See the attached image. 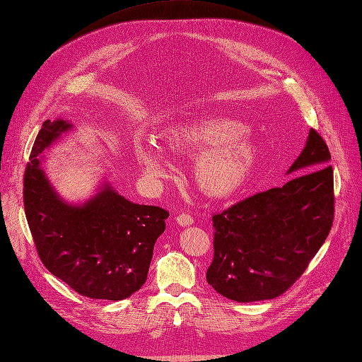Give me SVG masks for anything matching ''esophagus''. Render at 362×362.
Here are the masks:
<instances>
[{
  "mask_svg": "<svg viewBox=\"0 0 362 362\" xmlns=\"http://www.w3.org/2000/svg\"><path fill=\"white\" fill-rule=\"evenodd\" d=\"M176 222H177L180 226H191V225L194 223V218H192L189 214L182 213V214H179V216L176 217Z\"/></svg>",
  "mask_w": 362,
  "mask_h": 362,
  "instance_id": "1",
  "label": "esophagus"
}]
</instances>
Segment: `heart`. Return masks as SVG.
<instances>
[{
    "label": "heart",
    "instance_id": "heart-1",
    "mask_svg": "<svg viewBox=\"0 0 362 362\" xmlns=\"http://www.w3.org/2000/svg\"><path fill=\"white\" fill-rule=\"evenodd\" d=\"M245 127L235 119L206 115L171 124L160 130L161 146L179 155H196L194 179L213 198H228L248 183L259 164L256 144L244 137ZM134 155L151 185L160 183L168 170L163 149L152 142H136Z\"/></svg>",
    "mask_w": 362,
    "mask_h": 362
}]
</instances>
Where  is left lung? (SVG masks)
<instances>
[{"mask_svg":"<svg viewBox=\"0 0 362 362\" xmlns=\"http://www.w3.org/2000/svg\"><path fill=\"white\" fill-rule=\"evenodd\" d=\"M332 155L309 130L284 186L248 197L213 216L214 257L207 282L235 302H257L286 293L306 271L334 218Z\"/></svg>","mask_w":362,"mask_h":362,"instance_id":"left-lung-1","label":"left lung"}]
</instances>
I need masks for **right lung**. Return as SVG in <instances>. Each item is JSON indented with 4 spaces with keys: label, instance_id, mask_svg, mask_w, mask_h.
Masks as SVG:
<instances>
[{
    "label": "right lung",
    "instance_id": "obj_1",
    "mask_svg": "<svg viewBox=\"0 0 362 362\" xmlns=\"http://www.w3.org/2000/svg\"><path fill=\"white\" fill-rule=\"evenodd\" d=\"M71 129L47 119L35 139L23 177L28 225L54 276L86 297L122 300L145 284L168 211L125 199L107 183L84 204L60 198L41 168V152Z\"/></svg>",
    "mask_w": 362,
    "mask_h": 362
}]
</instances>
